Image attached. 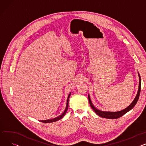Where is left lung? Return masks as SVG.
I'll list each match as a JSON object with an SVG mask.
<instances>
[{
  "instance_id": "1",
  "label": "left lung",
  "mask_w": 146,
  "mask_h": 146,
  "mask_svg": "<svg viewBox=\"0 0 146 146\" xmlns=\"http://www.w3.org/2000/svg\"><path fill=\"white\" fill-rule=\"evenodd\" d=\"M139 90L137 92V94L135 96V99L133 101V102L127 107V108H125V109L119 111H116V112H110V111H100L98 109H97L95 107L93 106V104L92 103V101L90 98V96L88 95V99H89V102L90 103V106L92 107V109L94 110V111L98 114V115L102 117L103 118H106V119H118L120 117H121L122 115H123L124 114H125L127 112L129 111L130 110H131L134 106L136 104L138 99L139 98L140 96V90H141V77L139 73Z\"/></svg>"
}]
</instances>
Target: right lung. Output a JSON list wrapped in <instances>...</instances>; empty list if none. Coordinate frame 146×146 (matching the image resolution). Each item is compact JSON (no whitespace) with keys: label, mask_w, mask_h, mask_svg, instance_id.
<instances>
[{"label":"right lung","mask_w":146,"mask_h":146,"mask_svg":"<svg viewBox=\"0 0 146 146\" xmlns=\"http://www.w3.org/2000/svg\"><path fill=\"white\" fill-rule=\"evenodd\" d=\"M70 94H71V92L70 93V94H69V96H68V98H67V103H66V109L64 111V112L60 115L58 116V117H56V118H54L53 119H50V120H40V121L41 122H43V123H52V122H54V121H58L60 119H62L64 115H65V114L66 113V111L68 109V107H69V97L70 96Z\"/></svg>","instance_id":"right-lung-1"}]
</instances>
